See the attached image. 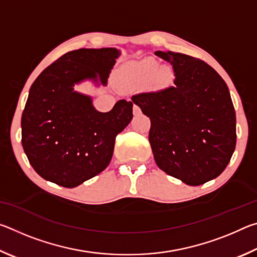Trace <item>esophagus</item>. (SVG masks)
<instances>
[{
  "label": "esophagus",
  "mask_w": 257,
  "mask_h": 257,
  "mask_svg": "<svg viewBox=\"0 0 257 257\" xmlns=\"http://www.w3.org/2000/svg\"><path fill=\"white\" fill-rule=\"evenodd\" d=\"M141 108H139L137 105H134V107H133V113H134V115H139L141 114Z\"/></svg>",
  "instance_id": "esophagus-1"
}]
</instances>
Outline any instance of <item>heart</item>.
Here are the masks:
<instances>
[{"label":"heart","mask_w":257,"mask_h":257,"mask_svg":"<svg viewBox=\"0 0 257 257\" xmlns=\"http://www.w3.org/2000/svg\"><path fill=\"white\" fill-rule=\"evenodd\" d=\"M154 77L158 84H167L173 78V71L169 66L160 67L155 59H147L125 64L121 71V79L125 85H135L142 80Z\"/></svg>","instance_id":"obj_1"}]
</instances>
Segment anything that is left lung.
<instances>
[{
  "label": "left lung",
  "instance_id": "1",
  "mask_svg": "<svg viewBox=\"0 0 257 257\" xmlns=\"http://www.w3.org/2000/svg\"><path fill=\"white\" fill-rule=\"evenodd\" d=\"M155 54L172 64V86L132 97L151 120L149 141L158 167L188 186L215 179L236 147V113L214 69L172 51Z\"/></svg>",
  "mask_w": 257,
  "mask_h": 257
}]
</instances>
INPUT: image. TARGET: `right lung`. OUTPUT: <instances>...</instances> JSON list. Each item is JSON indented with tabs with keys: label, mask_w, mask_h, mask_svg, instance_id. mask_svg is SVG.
<instances>
[{
	"label": "right lung",
	"mask_w": 257,
	"mask_h": 257,
	"mask_svg": "<svg viewBox=\"0 0 257 257\" xmlns=\"http://www.w3.org/2000/svg\"><path fill=\"white\" fill-rule=\"evenodd\" d=\"M120 55L114 47L68 52L33 82L21 118V143L45 180L73 188L110 163L116 135L133 119V103L120 99L111 111L99 112L93 97L75 86H106Z\"/></svg>",
	"instance_id": "obj_1"
}]
</instances>
